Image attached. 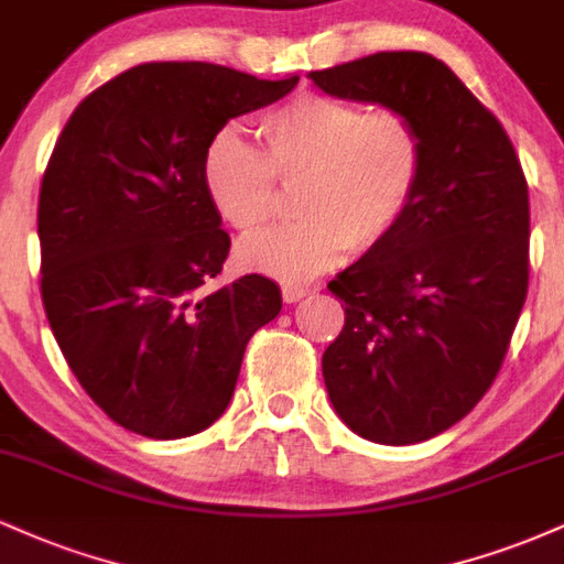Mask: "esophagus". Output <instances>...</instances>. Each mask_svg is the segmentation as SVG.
<instances>
[{
    "instance_id": "1",
    "label": "esophagus",
    "mask_w": 564,
    "mask_h": 564,
    "mask_svg": "<svg viewBox=\"0 0 564 564\" xmlns=\"http://www.w3.org/2000/svg\"><path fill=\"white\" fill-rule=\"evenodd\" d=\"M281 294H283V302H286V304H294V302L304 300V296L310 294V289H304V286H283V289H281Z\"/></svg>"
}]
</instances>
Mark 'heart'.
Instances as JSON below:
<instances>
[{"mask_svg": "<svg viewBox=\"0 0 564 564\" xmlns=\"http://www.w3.org/2000/svg\"><path fill=\"white\" fill-rule=\"evenodd\" d=\"M262 151L232 127L219 129L200 159L212 206L232 230L253 236L269 221L276 185L303 183V223L249 238L243 268L304 283L345 260L349 249L384 246L405 223L424 174V138L394 108L304 93L262 113Z\"/></svg>", "mask_w": 564, "mask_h": 564, "instance_id": "b5f03b06", "label": "heart"}]
</instances>
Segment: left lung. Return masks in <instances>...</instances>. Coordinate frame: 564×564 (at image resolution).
<instances>
[{
	"label": "left lung",
	"mask_w": 564,
	"mask_h": 564,
	"mask_svg": "<svg viewBox=\"0 0 564 564\" xmlns=\"http://www.w3.org/2000/svg\"><path fill=\"white\" fill-rule=\"evenodd\" d=\"M307 76L422 129L419 196L390 241L328 283L345 328L323 352L349 430L422 443L462 422L507 358L530 275L525 172L501 121L437 57L377 53Z\"/></svg>",
	"instance_id": "left-lung-1"
}]
</instances>
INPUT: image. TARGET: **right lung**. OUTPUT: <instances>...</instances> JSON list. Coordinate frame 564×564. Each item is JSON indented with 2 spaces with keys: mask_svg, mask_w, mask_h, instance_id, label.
Listing matches in <instances>:
<instances>
[{
  "mask_svg": "<svg viewBox=\"0 0 564 564\" xmlns=\"http://www.w3.org/2000/svg\"><path fill=\"white\" fill-rule=\"evenodd\" d=\"M296 82L142 63L84 97L55 142L36 215L44 313L84 392L129 432L177 440L215 424L251 334L281 313L264 275L209 289L230 236L200 159L230 119Z\"/></svg>",
  "mask_w": 564,
  "mask_h": 564,
  "instance_id": "right-lung-1",
  "label": "right lung"
}]
</instances>
